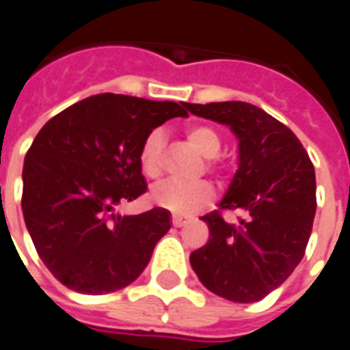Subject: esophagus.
Returning a JSON list of instances; mask_svg holds the SVG:
<instances>
[{
	"label": "esophagus",
	"instance_id": "obj_1",
	"mask_svg": "<svg viewBox=\"0 0 350 350\" xmlns=\"http://www.w3.org/2000/svg\"><path fill=\"white\" fill-rule=\"evenodd\" d=\"M183 223H185V221H183L182 217H178V215H174V217H172V225H174V227H182Z\"/></svg>",
	"mask_w": 350,
	"mask_h": 350
}]
</instances>
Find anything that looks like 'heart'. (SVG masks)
Returning <instances> with one entry per match:
<instances>
[{"instance_id":"obj_1","label":"heart","mask_w":350,"mask_h":350,"mask_svg":"<svg viewBox=\"0 0 350 350\" xmlns=\"http://www.w3.org/2000/svg\"><path fill=\"white\" fill-rule=\"evenodd\" d=\"M187 140L202 157L212 159L221 150V137L217 131L210 125H195L187 129ZM161 165H163V133L152 131L144 144L140 148V167L148 178L159 176ZM213 197V189L210 183H182L168 182L157 183L152 189V198L155 204L167 208L168 212L185 213L195 212L200 206L208 204Z\"/></svg>"}]
</instances>
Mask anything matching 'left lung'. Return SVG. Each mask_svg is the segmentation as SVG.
Here are the masks:
<instances>
[{
    "label": "left lung",
    "mask_w": 350,
    "mask_h": 350,
    "mask_svg": "<svg viewBox=\"0 0 350 350\" xmlns=\"http://www.w3.org/2000/svg\"><path fill=\"white\" fill-rule=\"evenodd\" d=\"M185 108L227 125L238 138V170L219 208L245 213L238 225L219 212L204 215L210 238L191 253V266L221 298L262 300L293 273L308 247L317 210L313 163L293 131L255 105L225 100Z\"/></svg>",
    "instance_id": "obj_1"
}]
</instances>
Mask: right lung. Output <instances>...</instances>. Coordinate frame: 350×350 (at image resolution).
<instances>
[{"label": "right lung", "mask_w": 350, "mask_h": 350, "mask_svg": "<svg viewBox=\"0 0 350 350\" xmlns=\"http://www.w3.org/2000/svg\"><path fill=\"white\" fill-rule=\"evenodd\" d=\"M187 103L100 93L54 116L35 137L22 170V212L44 266L67 288L107 294L142 273L170 230V212L120 215L144 195L140 148Z\"/></svg>", "instance_id": "right-lung-1"}]
</instances>
